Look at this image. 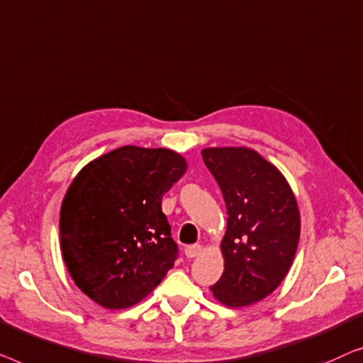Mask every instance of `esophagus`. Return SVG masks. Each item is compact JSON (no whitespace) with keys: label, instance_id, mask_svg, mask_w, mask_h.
Segmentation results:
<instances>
[{"label":"esophagus","instance_id":"1","mask_svg":"<svg viewBox=\"0 0 363 363\" xmlns=\"http://www.w3.org/2000/svg\"><path fill=\"white\" fill-rule=\"evenodd\" d=\"M202 252V247L201 245H187L186 248H184V255H186L187 258H194V257H197L199 253Z\"/></svg>","mask_w":363,"mask_h":363}]
</instances>
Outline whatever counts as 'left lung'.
I'll return each instance as SVG.
<instances>
[{
  "instance_id": "1",
  "label": "left lung",
  "mask_w": 363,
  "mask_h": 363,
  "mask_svg": "<svg viewBox=\"0 0 363 363\" xmlns=\"http://www.w3.org/2000/svg\"><path fill=\"white\" fill-rule=\"evenodd\" d=\"M202 160L227 206L225 269L211 286L230 308L262 301L288 274L299 243V208L284 176L248 147H207Z\"/></svg>"
}]
</instances>
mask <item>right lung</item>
<instances>
[{"instance_id":"obj_1","label":"right lung","mask_w":363,"mask_h":363,"mask_svg":"<svg viewBox=\"0 0 363 363\" xmlns=\"http://www.w3.org/2000/svg\"><path fill=\"white\" fill-rule=\"evenodd\" d=\"M186 169L171 150L123 146L89 162L70 184L60 248L75 284L96 304L135 306L172 268L179 250L161 201Z\"/></svg>"}]
</instances>
